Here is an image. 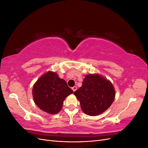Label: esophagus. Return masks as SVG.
Wrapping results in <instances>:
<instances>
[{
	"label": "esophagus",
	"instance_id": "34e87169",
	"mask_svg": "<svg viewBox=\"0 0 148 148\" xmlns=\"http://www.w3.org/2000/svg\"><path fill=\"white\" fill-rule=\"evenodd\" d=\"M71 89H72V90L75 92L76 90H77V86H73V87H72V88H71Z\"/></svg>",
	"mask_w": 148,
	"mask_h": 148
}]
</instances>
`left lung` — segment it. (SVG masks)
Listing matches in <instances>:
<instances>
[{
	"instance_id": "left-lung-1",
	"label": "left lung",
	"mask_w": 148,
	"mask_h": 148,
	"mask_svg": "<svg viewBox=\"0 0 148 148\" xmlns=\"http://www.w3.org/2000/svg\"><path fill=\"white\" fill-rule=\"evenodd\" d=\"M73 94L79 101L83 112L90 116L104 112L115 96L113 84L97 73L85 76L82 87Z\"/></svg>"
}]
</instances>
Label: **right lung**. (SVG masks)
Segmentation results:
<instances>
[{"mask_svg":"<svg viewBox=\"0 0 148 148\" xmlns=\"http://www.w3.org/2000/svg\"><path fill=\"white\" fill-rule=\"evenodd\" d=\"M32 92L34 102L40 109L56 114L61 110L65 98L73 91L56 72L49 71L34 83Z\"/></svg>","mask_w":148,"mask_h":148,"instance_id":"add662e5","label":"right lung"}]
</instances>
